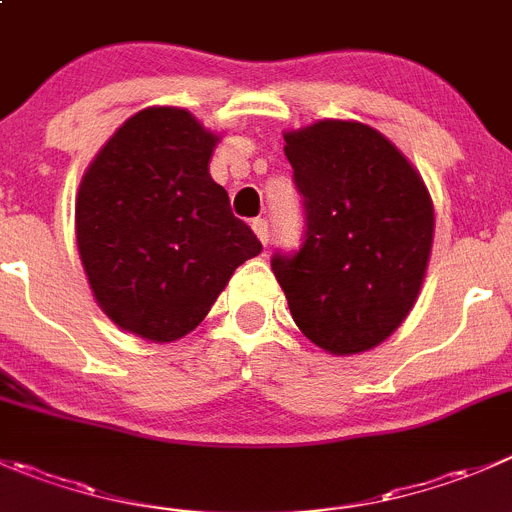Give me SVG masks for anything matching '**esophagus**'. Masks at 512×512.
Segmentation results:
<instances>
[{"label":"esophagus","instance_id":"esophagus-1","mask_svg":"<svg viewBox=\"0 0 512 512\" xmlns=\"http://www.w3.org/2000/svg\"><path fill=\"white\" fill-rule=\"evenodd\" d=\"M252 230H255L257 240H260L262 245H267V240H270V230H267V220H262V217H257V220H252Z\"/></svg>","mask_w":512,"mask_h":512}]
</instances>
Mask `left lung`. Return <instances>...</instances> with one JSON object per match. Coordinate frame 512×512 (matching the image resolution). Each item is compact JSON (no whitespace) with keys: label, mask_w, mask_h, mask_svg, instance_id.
I'll use <instances>...</instances> for the list:
<instances>
[{"label":"left lung","mask_w":512,"mask_h":512,"mask_svg":"<svg viewBox=\"0 0 512 512\" xmlns=\"http://www.w3.org/2000/svg\"><path fill=\"white\" fill-rule=\"evenodd\" d=\"M305 237L272 272L302 335L332 355L388 340L423 287L433 202L403 152L360 122L322 119L285 132Z\"/></svg>","instance_id":"obj_1"}]
</instances>
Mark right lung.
I'll return each instance as SVG.
<instances>
[{
	"label": "right lung",
	"mask_w": 512,
	"mask_h": 512,
	"mask_svg": "<svg viewBox=\"0 0 512 512\" xmlns=\"http://www.w3.org/2000/svg\"><path fill=\"white\" fill-rule=\"evenodd\" d=\"M217 135L187 109L147 107L99 150L74 225L94 300L122 330L172 342L195 330L262 245L210 177Z\"/></svg>",
	"instance_id": "right-lung-1"
}]
</instances>
